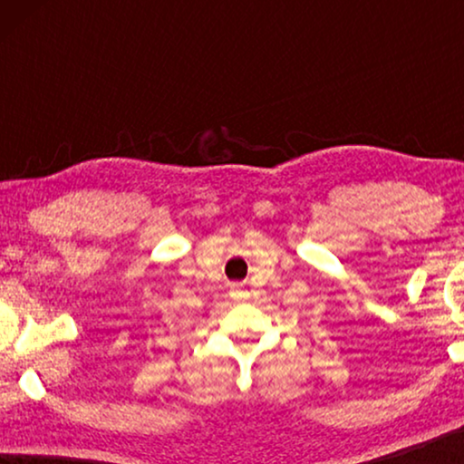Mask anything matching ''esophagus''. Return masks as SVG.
I'll use <instances>...</instances> for the list:
<instances>
[{"label":"esophagus","mask_w":464,"mask_h":464,"mask_svg":"<svg viewBox=\"0 0 464 464\" xmlns=\"http://www.w3.org/2000/svg\"><path fill=\"white\" fill-rule=\"evenodd\" d=\"M230 294H232L234 297H245L243 283H232V285H230Z\"/></svg>","instance_id":"esophagus-1"}]
</instances>
